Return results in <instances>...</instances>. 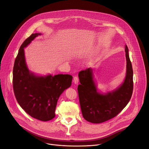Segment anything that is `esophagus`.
<instances>
[{
  "label": "esophagus",
  "instance_id": "1",
  "mask_svg": "<svg viewBox=\"0 0 149 149\" xmlns=\"http://www.w3.org/2000/svg\"><path fill=\"white\" fill-rule=\"evenodd\" d=\"M75 84H77L78 83V81H79V79H78V77L77 76H75L74 77V80H73Z\"/></svg>",
  "mask_w": 149,
  "mask_h": 149
}]
</instances>
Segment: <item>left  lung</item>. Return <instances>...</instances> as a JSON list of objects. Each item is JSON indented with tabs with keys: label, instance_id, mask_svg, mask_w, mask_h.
I'll return each instance as SVG.
<instances>
[{
	"label": "left lung",
	"instance_id": "8db88e82",
	"mask_svg": "<svg viewBox=\"0 0 149 149\" xmlns=\"http://www.w3.org/2000/svg\"><path fill=\"white\" fill-rule=\"evenodd\" d=\"M127 61L126 75L124 82L116 90L102 94L97 92L93 79V69L78 73L80 84L78 93L82 116L92 123H101L119 114L129 103L133 90V71L129 49L125 46Z\"/></svg>",
	"mask_w": 149,
	"mask_h": 149
}]
</instances>
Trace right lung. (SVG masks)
<instances>
[{
    "instance_id": "right-lung-1",
    "label": "right lung",
    "mask_w": 149,
    "mask_h": 149,
    "mask_svg": "<svg viewBox=\"0 0 149 149\" xmlns=\"http://www.w3.org/2000/svg\"><path fill=\"white\" fill-rule=\"evenodd\" d=\"M40 33H32L20 46L13 69V88L21 107L31 117L43 121L52 120L58 100L72 82L69 74L36 76L30 72L25 62L24 48Z\"/></svg>"
}]
</instances>
